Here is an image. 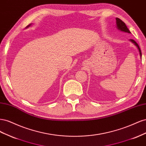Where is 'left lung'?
<instances>
[{"instance_id": "obj_1", "label": "left lung", "mask_w": 146, "mask_h": 146, "mask_svg": "<svg viewBox=\"0 0 146 146\" xmlns=\"http://www.w3.org/2000/svg\"><path fill=\"white\" fill-rule=\"evenodd\" d=\"M116 25H117V29H118L119 30H120L122 31V32H127V33H130V30H129V29L127 28V27L126 26L125 24L124 23H123V22L122 20H121L119 18H117V17H116ZM130 41L131 42H133V43L134 44H135L137 47H138V50H139V54H140L141 58V56H142V54H141V49H140V48H139V46H138V44L136 43V42L135 40H133V39H130Z\"/></svg>"}]
</instances>
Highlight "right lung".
<instances>
[{"label":"right lung","mask_w":146,"mask_h":146,"mask_svg":"<svg viewBox=\"0 0 146 146\" xmlns=\"http://www.w3.org/2000/svg\"><path fill=\"white\" fill-rule=\"evenodd\" d=\"M30 25H29L27 26V27H29V26H30Z\"/></svg>","instance_id":"obj_1"}]
</instances>
